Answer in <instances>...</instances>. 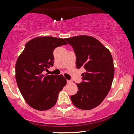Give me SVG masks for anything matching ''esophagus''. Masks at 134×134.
<instances>
[{"label":"esophagus","mask_w":134,"mask_h":134,"mask_svg":"<svg viewBox=\"0 0 134 134\" xmlns=\"http://www.w3.org/2000/svg\"><path fill=\"white\" fill-rule=\"evenodd\" d=\"M67 82L68 83V84H71L72 82V81H70V80H67Z\"/></svg>","instance_id":"34e87169"}]
</instances>
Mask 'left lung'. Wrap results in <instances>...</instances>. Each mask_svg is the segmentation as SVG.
Listing matches in <instances>:
<instances>
[{
    "instance_id": "left-lung-1",
    "label": "left lung",
    "mask_w": 134,
    "mask_h": 134,
    "mask_svg": "<svg viewBox=\"0 0 134 134\" xmlns=\"http://www.w3.org/2000/svg\"><path fill=\"white\" fill-rule=\"evenodd\" d=\"M76 55L77 69H82L83 81L77 84V93L70 96L81 110L98 107L107 96L114 77V65L110 50L93 36L81 35L65 38Z\"/></svg>"
}]
</instances>
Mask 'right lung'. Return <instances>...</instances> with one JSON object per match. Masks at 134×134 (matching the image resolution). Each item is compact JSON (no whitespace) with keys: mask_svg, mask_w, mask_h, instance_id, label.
<instances>
[{"mask_svg":"<svg viewBox=\"0 0 134 134\" xmlns=\"http://www.w3.org/2000/svg\"><path fill=\"white\" fill-rule=\"evenodd\" d=\"M67 44L65 40L52 36L33 38L25 44L17 60V84L26 102L35 110L52 108L66 85L67 81L62 75H44L43 72L53 65L55 48Z\"/></svg>","mask_w":134,"mask_h":134,"instance_id":"1","label":"right lung"}]
</instances>
